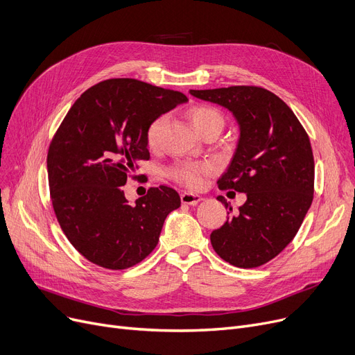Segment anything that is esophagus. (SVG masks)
Here are the masks:
<instances>
[{
    "label": "esophagus",
    "mask_w": 355,
    "mask_h": 355,
    "mask_svg": "<svg viewBox=\"0 0 355 355\" xmlns=\"http://www.w3.org/2000/svg\"><path fill=\"white\" fill-rule=\"evenodd\" d=\"M180 200L184 205H196L202 200V198L199 195H195L191 192H183V193H180Z\"/></svg>",
    "instance_id": "1"
}]
</instances>
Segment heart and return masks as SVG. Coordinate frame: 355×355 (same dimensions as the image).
Segmentation results:
<instances>
[{"label":"heart","instance_id":"1","mask_svg":"<svg viewBox=\"0 0 355 355\" xmlns=\"http://www.w3.org/2000/svg\"><path fill=\"white\" fill-rule=\"evenodd\" d=\"M191 123L199 134L208 128L224 125V116L216 108L196 104L187 111ZM166 118L163 115L155 118L146 130V143L150 148H156L160 143V134ZM215 172V166L211 162H176L167 168V176L172 180L183 184L189 189H200L204 187L207 178Z\"/></svg>","mask_w":355,"mask_h":355}]
</instances>
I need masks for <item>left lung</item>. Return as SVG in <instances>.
Returning <instances> with one entry per match:
<instances>
[{
  "mask_svg": "<svg viewBox=\"0 0 355 355\" xmlns=\"http://www.w3.org/2000/svg\"><path fill=\"white\" fill-rule=\"evenodd\" d=\"M196 98L228 108L241 128L228 171L218 180L221 191L247 193L211 234L216 254L227 263L252 268L266 264L295 239L312 204L315 162L308 132L277 95L260 87L237 85L195 91Z\"/></svg>",
  "mask_w": 355,
  "mask_h": 355,
  "instance_id": "1",
  "label": "left lung"
}]
</instances>
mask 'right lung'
<instances>
[{
    "label": "right lung",
    "mask_w": 355,
    "mask_h": 355,
    "mask_svg": "<svg viewBox=\"0 0 355 355\" xmlns=\"http://www.w3.org/2000/svg\"><path fill=\"white\" fill-rule=\"evenodd\" d=\"M187 101L178 91L115 78L87 89L67 111L47 151L49 189L63 234L88 261L124 270L156 248L179 193L162 184L131 205L123 187L150 159L148 124Z\"/></svg>",
    "instance_id": "1"
}]
</instances>
